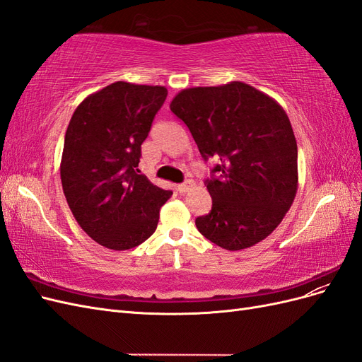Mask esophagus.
<instances>
[{
  "label": "esophagus",
  "mask_w": 362,
  "mask_h": 362,
  "mask_svg": "<svg viewBox=\"0 0 362 362\" xmlns=\"http://www.w3.org/2000/svg\"><path fill=\"white\" fill-rule=\"evenodd\" d=\"M193 181L192 180H187L185 182H182V184H178L177 185V190L180 192V193H185V192H189L192 187H193Z\"/></svg>",
  "instance_id": "34e87169"
}]
</instances>
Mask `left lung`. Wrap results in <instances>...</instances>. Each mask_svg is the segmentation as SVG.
<instances>
[{
    "instance_id": "obj_1",
    "label": "left lung",
    "mask_w": 362,
    "mask_h": 362,
    "mask_svg": "<svg viewBox=\"0 0 362 362\" xmlns=\"http://www.w3.org/2000/svg\"><path fill=\"white\" fill-rule=\"evenodd\" d=\"M202 158H217L211 211L196 228L226 250L257 245L290 210L298 192V144L290 119L269 95L242 81L184 89L170 103Z\"/></svg>"
}]
</instances>
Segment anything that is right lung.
<instances>
[{
    "label": "right lung",
    "mask_w": 362,
    "mask_h": 362,
    "mask_svg": "<svg viewBox=\"0 0 362 362\" xmlns=\"http://www.w3.org/2000/svg\"><path fill=\"white\" fill-rule=\"evenodd\" d=\"M166 96L163 86L116 81L87 96L71 117L60 163L63 193L83 231L107 249L144 243L172 196L137 169Z\"/></svg>",
    "instance_id": "obj_1"
}]
</instances>
